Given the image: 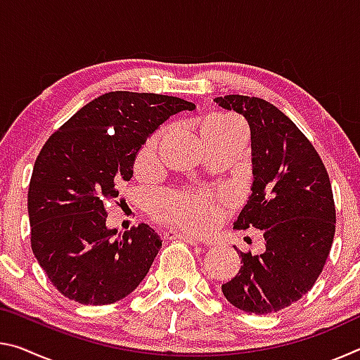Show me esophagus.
<instances>
[{"instance_id": "34e87169", "label": "esophagus", "mask_w": 360, "mask_h": 360, "mask_svg": "<svg viewBox=\"0 0 360 360\" xmlns=\"http://www.w3.org/2000/svg\"><path fill=\"white\" fill-rule=\"evenodd\" d=\"M168 238H176V240H184L188 245H193V246H200L202 243H200L197 238H192V236H187V235H181V233H172L168 236Z\"/></svg>"}]
</instances>
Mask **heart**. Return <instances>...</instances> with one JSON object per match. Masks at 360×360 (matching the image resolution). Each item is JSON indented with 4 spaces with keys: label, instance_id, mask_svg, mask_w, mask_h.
<instances>
[{
    "label": "heart",
    "instance_id": "1",
    "mask_svg": "<svg viewBox=\"0 0 360 360\" xmlns=\"http://www.w3.org/2000/svg\"><path fill=\"white\" fill-rule=\"evenodd\" d=\"M241 129V124L230 117L208 119L200 129V135L211 131H227ZM158 136L150 138L136 157V169L146 172L155 162ZM152 214L158 222L169 227L202 235L217 222L221 208L214 198L206 192H173L158 198Z\"/></svg>",
    "mask_w": 360,
    "mask_h": 360
}]
</instances>
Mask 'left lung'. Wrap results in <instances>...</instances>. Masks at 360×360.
<instances>
[{
	"instance_id": "obj_1",
	"label": "left lung",
	"mask_w": 360,
	"mask_h": 360,
	"mask_svg": "<svg viewBox=\"0 0 360 360\" xmlns=\"http://www.w3.org/2000/svg\"><path fill=\"white\" fill-rule=\"evenodd\" d=\"M214 101L251 130L252 193L233 229L264 230L265 238L260 255L238 252L243 265L222 292L243 311L276 313L300 300L326 265L335 235L330 179L313 144L271 103L245 95Z\"/></svg>"
}]
</instances>
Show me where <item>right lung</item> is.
Wrapping results in <instances>:
<instances>
[{
	"label": "right lung",
	"instance_id": "obj_1",
	"mask_svg": "<svg viewBox=\"0 0 360 360\" xmlns=\"http://www.w3.org/2000/svg\"><path fill=\"white\" fill-rule=\"evenodd\" d=\"M191 101L109 92L72 115L42 146L28 188L32 248L56 289L82 304H108L135 290L162 240L141 224L108 229L106 200L130 181L136 155L163 122Z\"/></svg>",
	"mask_w": 360,
	"mask_h": 360
}]
</instances>
